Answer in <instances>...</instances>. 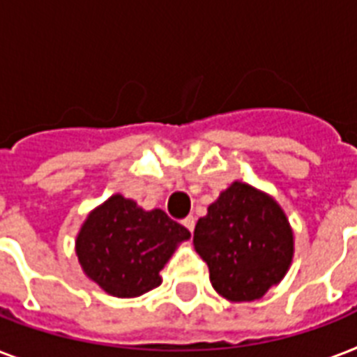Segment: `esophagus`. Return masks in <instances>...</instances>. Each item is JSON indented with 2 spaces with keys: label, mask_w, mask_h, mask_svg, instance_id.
I'll return each instance as SVG.
<instances>
[{
  "label": "esophagus",
  "mask_w": 357,
  "mask_h": 357,
  "mask_svg": "<svg viewBox=\"0 0 357 357\" xmlns=\"http://www.w3.org/2000/svg\"><path fill=\"white\" fill-rule=\"evenodd\" d=\"M183 226L187 229H189L190 234H192V229H195V217H187V218H185Z\"/></svg>",
  "instance_id": "34e87169"
}]
</instances>
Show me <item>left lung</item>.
Instances as JSON below:
<instances>
[{"label":"left lung","mask_w":357,"mask_h":357,"mask_svg":"<svg viewBox=\"0 0 357 357\" xmlns=\"http://www.w3.org/2000/svg\"><path fill=\"white\" fill-rule=\"evenodd\" d=\"M195 248L209 266L218 294L252 302L287 274L293 229L272 196L235 181L196 222Z\"/></svg>","instance_id":"1"}]
</instances>
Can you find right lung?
Here are the masks:
<instances>
[{"instance_id": "1", "label": "right lung", "mask_w": 357, "mask_h": 357, "mask_svg": "<svg viewBox=\"0 0 357 357\" xmlns=\"http://www.w3.org/2000/svg\"><path fill=\"white\" fill-rule=\"evenodd\" d=\"M189 237V229L161 209L144 211L114 195L86 217L75 254L83 272L105 293L133 298L161 285L159 272Z\"/></svg>"}]
</instances>
